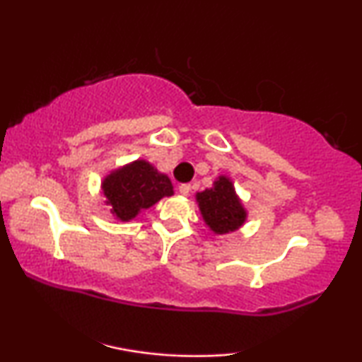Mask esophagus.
Segmentation results:
<instances>
[{"instance_id": "1", "label": "esophagus", "mask_w": 362, "mask_h": 362, "mask_svg": "<svg viewBox=\"0 0 362 362\" xmlns=\"http://www.w3.org/2000/svg\"><path fill=\"white\" fill-rule=\"evenodd\" d=\"M180 192L182 196H187L191 192V185H181L180 186Z\"/></svg>"}]
</instances>
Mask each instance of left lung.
<instances>
[{"instance_id": "1", "label": "left lung", "mask_w": 362, "mask_h": 362, "mask_svg": "<svg viewBox=\"0 0 362 362\" xmlns=\"http://www.w3.org/2000/svg\"><path fill=\"white\" fill-rule=\"evenodd\" d=\"M196 197L206 224L216 234H227L244 224L245 209L242 207L229 177L221 176L214 182V187L197 192Z\"/></svg>"}]
</instances>
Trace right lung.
I'll return each instance as SVG.
<instances>
[{
	"instance_id": "right-lung-1",
	"label": "right lung",
	"mask_w": 362,
	"mask_h": 362,
	"mask_svg": "<svg viewBox=\"0 0 362 362\" xmlns=\"http://www.w3.org/2000/svg\"><path fill=\"white\" fill-rule=\"evenodd\" d=\"M102 187L107 204L122 221L133 219L141 209H148L161 197L173 194L170 177L143 160L113 171L105 177Z\"/></svg>"
}]
</instances>
